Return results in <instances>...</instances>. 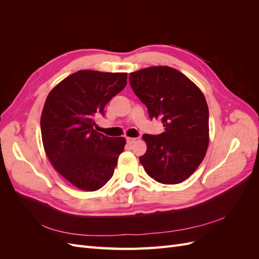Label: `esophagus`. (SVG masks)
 I'll return each mask as SVG.
<instances>
[{"instance_id": "34e87169", "label": "esophagus", "mask_w": 259, "mask_h": 259, "mask_svg": "<svg viewBox=\"0 0 259 259\" xmlns=\"http://www.w3.org/2000/svg\"><path fill=\"white\" fill-rule=\"evenodd\" d=\"M136 142V138H132V137H127L126 138V143L128 144V145H133Z\"/></svg>"}]
</instances>
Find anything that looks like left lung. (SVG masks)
Returning a JSON list of instances; mask_svg holds the SVG:
<instances>
[{
    "label": "left lung",
    "instance_id": "1",
    "mask_svg": "<svg viewBox=\"0 0 259 259\" xmlns=\"http://www.w3.org/2000/svg\"><path fill=\"white\" fill-rule=\"evenodd\" d=\"M136 96L150 119H160L164 133L143 135L147 151L139 156L155 182H184L203 161L208 147V107L203 93L178 70L150 67L130 74Z\"/></svg>",
    "mask_w": 259,
    "mask_h": 259
}]
</instances>
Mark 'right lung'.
I'll use <instances>...</instances> for the list:
<instances>
[{"mask_svg":"<svg viewBox=\"0 0 259 259\" xmlns=\"http://www.w3.org/2000/svg\"><path fill=\"white\" fill-rule=\"evenodd\" d=\"M127 73L80 70L51 91L41 115L46 155L79 189L96 191L113 175L125 139L94 130V117L126 85Z\"/></svg>","mask_w":259,"mask_h":259,"instance_id":"1","label":"right lung"}]
</instances>
